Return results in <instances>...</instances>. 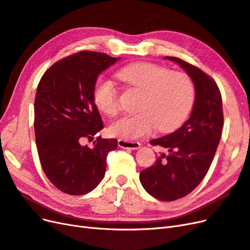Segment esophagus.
I'll list each match as a JSON object with an SVG mask.
<instances>
[{"label":"esophagus","instance_id":"obj_1","mask_svg":"<svg viewBox=\"0 0 250 250\" xmlns=\"http://www.w3.org/2000/svg\"><path fill=\"white\" fill-rule=\"evenodd\" d=\"M118 145L119 147L123 149H131V150H138L141 147V144L139 142H132V141L123 140V139H120L118 141Z\"/></svg>","mask_w":250,"mask_h":250}]
</instances>
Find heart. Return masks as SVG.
<instances>
[{"instance_id": "heart-1", "label": "heart", "mask_w": 250, "mask_h": 250, "mask_svg": "<svg viewBox=\"0 0 250 250\" xmlns=\"http://www.w3.org/2000/svg\"><path fill=\"white\" fill-rule=\"evenodd\" d=\"M117 77L143 95L139 111L126 115L110 125V132L125 140H135L152 132L175 130L190 113L195 100V86L188 75L171 72L150 62H137L123 67ZM96 106L104 115L116 116L118 90L109 80L101 79L94 89Z\"/></svg>"}]
</instances>
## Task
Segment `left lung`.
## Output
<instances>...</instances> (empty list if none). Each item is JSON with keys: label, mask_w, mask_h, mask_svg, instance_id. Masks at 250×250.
I'll return each instance as SVG.
<instances>
[{"label": "left lung", "mask_w": 250, "mask_h": 250, "mask_svg": "<svg viewBox=\"0 0 250 250\" xmlns=\"http://www.w3.org/2000/svg\"><path fill=\"white\" fill-rule=\"evenodd\" d=\"M164 59L177 63L188 75L195 86V100L183 126L150 141L168 153L160 154L153 166L141 171L140 180L151 196L173 201L190 194L207 175L220 142L223 110L220 90L206 73L177 57Z\"/></svg>", "instance_id": "8db88e82"}]
</instances>
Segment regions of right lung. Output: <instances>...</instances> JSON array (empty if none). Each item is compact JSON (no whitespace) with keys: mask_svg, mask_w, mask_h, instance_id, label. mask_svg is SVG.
<instances>
[{"mask_svg":"<svg viewBox=\"0 0 250 250\" xmlns=\"http://www.w3.org/2000/svg\"><path fill=\"white\" fill-rule=\"evenodd\" d=\"M120 57L82 51L53 64L37 86L34 131L42 170L58 190L86 194L101 183L106 156L117 149L116 139H100L82 145L103 129L94 101L98 76Z\"/></svg>","mask_w":250,"mask_h":250,"instance_id":"obj_1","label":"right lung"}]
</instances>
